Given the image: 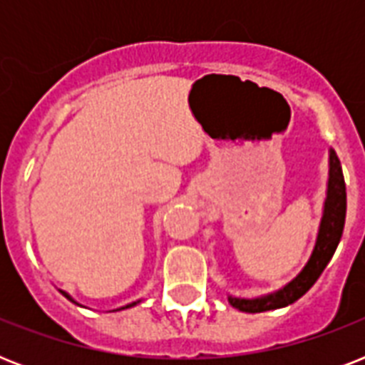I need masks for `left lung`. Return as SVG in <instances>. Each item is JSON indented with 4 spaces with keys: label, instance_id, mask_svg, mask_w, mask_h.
<instances>
[{
    "label": "left lung",
    "instance_id": "obj_1",
    "mask_svg": "<svg viewBox=\"0 0 365 365\" xmlns=\"http://www.w3.org/2000/svg\"><path fill=\"white\" fill-rule=\"evenodd\" d=\"M345 216H346V187L343 170H341V163L334 151H329V182H328V199L324 206L322 223H320V231H318L317 246L312 252L311 259L305 265V269L297 274V277L278 289L277 294L267 295L261 299H237V297H229V303L242 312H265L272 309H282L303 297L309 289L314 286L318 277L322 274L329 259L334 257L337 244L343 235L345 227Z\"/></svg>",
    "mask_w": 365,
    "mask_h": 365
}]
</instances>
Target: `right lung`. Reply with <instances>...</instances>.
<instances>
[{"instance_id":"right-lung-1","label":"right lung","mask_w":365,"mask_h":365,"mask_svg":"<svg viewBox=\"0 0 365 365\" xmlns=\"http://www.w3.org/2000/svg\"><path fill=\"white\" fill-rule=\"evenodd\" d=\"M66 295V297H68V299H71V297H70V295H68V294H64ZM132 305H136V303H130V305H126V307H121V309H128V307H132ZM121 309H119V311H121Z\"/></svg>"}]
</instances>
